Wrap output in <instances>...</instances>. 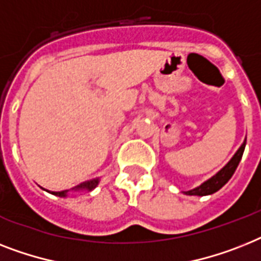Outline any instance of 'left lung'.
I'll return each mask as SVG.
<instances>
[{
  "mask_svg": "<svg viewBox=\"0 0 261 261\" xmlns=\"http://www.w3.org/2000/svg\"><path fill=\"white\" fill-rule=\"evenodd\" d=\"M245 143H247V139L243 142V145L240 146V149L237 150L236 154L232 156V160H230L225 166L222 167L217 174L213 175L212 178H209L207 181H205L204 184H201L200 186L194 188V189L185 192V194H188V196H207V194H213V193H216L217 190L221 189L222 186L229 181L230 177H232L234 171H236L239 164H240L241 156H243V152H244L245 149Z\"/></svg>",
  "mask_w": 261,
  "mask_h": 261,
  "instance_id": "1",
  "label": "left lung"
}]
</instances>
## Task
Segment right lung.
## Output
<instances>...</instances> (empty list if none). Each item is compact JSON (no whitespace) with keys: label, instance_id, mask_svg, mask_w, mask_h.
Here are the masks:
<instances>
[{"label":"right lung","instance_id":"1","mask_svg":"<svg viewBox=\"0 0 261 261\" xmlns=\"http://www.w3.org/2000/svg\"><path fill=\"white\" fill-rule=\"evenodd\" d=\"M97 184H99V178L91 179V181L83 182V184H80V185L75 186V188H73L72 190H75V192H77V190H87V192H91V190L96 188ZM67 192H68V190H63V192H50V193H52V194H55V196L67 197Z\"/></svg>","mask_w":261,"mask_h":261}]
</instances>
